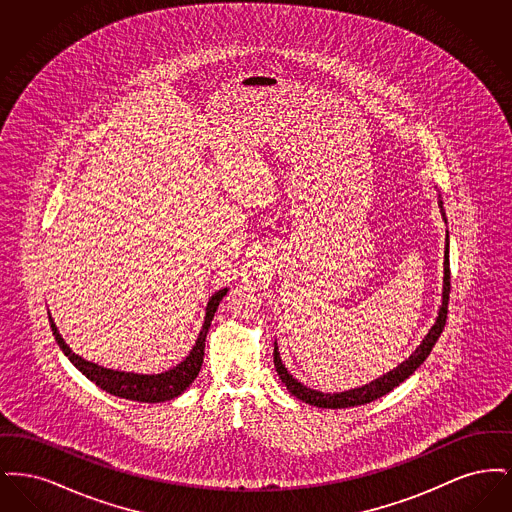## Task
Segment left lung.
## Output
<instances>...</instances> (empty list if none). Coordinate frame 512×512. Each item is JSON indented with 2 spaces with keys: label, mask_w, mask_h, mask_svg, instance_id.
Returning a JSON list of instances; mask_svg holds the SVG:
<instances>
[{
  "label": "left lung",
  "mask_w": 512,
  "mask_h": 512,
  "mask_svg": "<svg viewBox=\"0 0 512 512\" xmlns=\"http://www.w3.org/2000/svg\"><path fill=\"white\" fill-rule=\"evenodd\" d=\"M439 209L443 213V203L439 201ZM445 217V213H443ZM445 276H443V301H441V307H439L438 320L436 324L432 326V330L428 332V336L422 340V343L416 347L413 355L403 361L397 368L390 370L388 374L376 378L374 382L366 384L363 388H355V390L341 391V393H322V391L311 390L307 386H303L301 382H297L293 378L292 374L288 372V368L282 365L280 361V353L274 345V366H276V372L280 376V380L284 382V386L288 388V391L295 395L297 399L309 403V405H315V407H322V409H345V407H357V405H365L370 403L386 393H390L393 388H397L401 382H405L414 370L418 366L422 365L426 361V357L430 355L432 347L436 345V341L439 340L443 328H445V320H447V305H449V292H451V270H449V234H447V244H445Z\"/></svg>",
  "instance_id": "obj_1"
}]
</instances>
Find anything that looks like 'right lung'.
<instances>
[{
	"label": "right lung",
	"mask_w": 512,
	"mask_h": 512,
	"mask_svg": "<svg viewBox=\"0 0 512 512\" xmlns=\"http://www.w3.org/2000/svg\"><path fill=\"white\" fill-rule=\"evenodd\" d=\"M226 292L228 290H219L209 299L203 328L199 332V338L195 341L194 349L190 351V355L180 365L174 366L171 370L161 372V374H151V376L149 374H132V372L109 370V368L84 361L82 357L73 353V349L63 341L61 334L57 332L55 322L51 320V315H49V324H51V332L55 336L57 345L63 349V353L69 357V361L101 390L122 397V399H130V401L159 403V401H169L172 397H178L197 378L199 368L203 365V349H205V338H207L211 320L215 317V311L219 309V303Z\"/></svg>",
	"instance_id": "add662e5"
}]
</instances>
